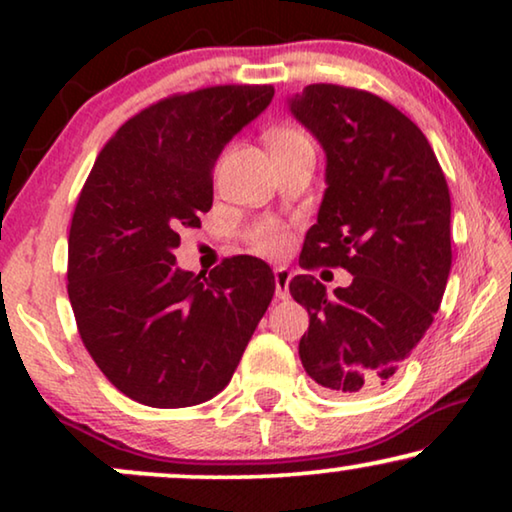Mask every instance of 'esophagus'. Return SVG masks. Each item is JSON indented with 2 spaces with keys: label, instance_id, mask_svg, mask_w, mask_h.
Listing matches in <instances>:
<instances>
[{
  "label": "esophagus",
  "instance_id": "esophagus-1",
  "mask_svg": "<svg viewBox=\"0 0 512 512\" xmlns=\"http://www.w3.org/2000/svg\"><path fill=\"white\" fill-rule=\"evenodd\" d=\"M291 270L286 268H277L275 270V296L279 300L289 298V284H291Z\"/></svg>",
  "mask_w": 512,
  "mask_h": 512
}]
</instances>
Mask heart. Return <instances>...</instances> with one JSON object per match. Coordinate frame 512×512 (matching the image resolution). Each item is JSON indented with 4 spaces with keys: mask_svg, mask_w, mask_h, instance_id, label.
<instances>
[{
    "mask_svg": "<svg viewBox=\"0 0 512 512\" xmlns=\"http://www.w3.org/2000/svg\"><path fill=\"white\" fill-rule=\"evenodd\" d=\"M296 139H307V137L300 130L282 128V130L272 132L270 146L289 144V142H296ZM251 244H254L256 251H261V254H265V256H282L286 251V235L282 233V230H277L272 226H261L254 235H251Z\"/></svg>",
    "mask_w": 512,
    "mask_h": 512,
    "instance_id": "heart-1",
    "label": "heart"
}]
</instances>
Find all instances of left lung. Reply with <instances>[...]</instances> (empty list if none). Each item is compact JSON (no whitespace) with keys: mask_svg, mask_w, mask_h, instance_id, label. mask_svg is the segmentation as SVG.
Here are the masks:
<instances>
[{"mask_svg":"<svg viewBox=\"0 0 512 512\" xmlns=\"http://www.w3.org/2000/svg\"><path fill=\"white\" fill-rule=\"evenodd\" d=\"M291 111L326 151V193L300 268H345L347 289L296 275L303 368L331 394L387 384L433 324L452 268L450 188L424 132L368 90L312 83Z\"/></svg>","mask_w":512,"mask_h":512,"instance_id":"left-lung-1","label":"left lung"}]
</instances>
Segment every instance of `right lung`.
Here are the masks:
<instances>
[{
  "label": "right lung",
  "mask_w": 512,
  "mask_h": 512,
  "mask_svg": "<svg viewBox=\"0 0 512 512\" xmlns=\"http://www.w3.org/2000/svg\"><path fill=\"white\" fill-rule=\"evenodd\" d=\"M272 95V86H209L163 97L116 130L81 188L69 303L88 354L132 401H209L268 310L275 275L261 258H223L205 277L179 270L172 251L212 209L221 149Z\"/></svg>",
  "instance_id": "1"
}]
</instances>
